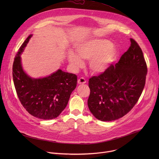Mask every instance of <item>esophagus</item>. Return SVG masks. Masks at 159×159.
Instances as JSON below:
<instances>
[{"mask_svg": "<svg viewBox=\"0 0 159 159\" xmlns=\"http://www.w3.org/2000/svg\"><path fill=\"white\" fill-rule=\"evenodd\" d=\"M77 83H78V84H84L86 83V80H85V79L84 78L81 77V78L78 79Z\"/></svg>", "mask_w": 159, "mask_h": 159, "instance_id": "esophagus-1", "label": "esophagus"}]
</instances>
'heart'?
Wrapping results in <instances>:
<instances>
[{
    "label": "heart",
    "mask_w": 159,
    "mask_h": 159,
    "mask_svg": "<svg viewBox=\"0 0 159 159\" xmlns=\"http://www.w3.org/2000/svg\"><path fill=\"white\" fill-rule=\"evenodd\" d=\"M111 41L105 39H93L83 42L75 48L77 54L70 52L68 60L74 70L84 65L82 59L90 60L89 68L92 72L100 74L106 72L115 61L118 51L112 47Z\"/></svg>",
    "instance_id": "1"
}]
</instances>
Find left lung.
Returning <instances> with one entry per match:
<instances>
[{
  "label": "left lung",
  "mask_w": 159,
  "mask_h": 159,
  "mask_svg": "<svg viewBox=\"0 0 159 159\" xmlns=\"http://www.w3.org/2000/svg\"><path fill=\"white\" fill-rule=\"evenodd\" d=\"M127 52L114 66L89 81L87 104L98 120L111 121L122 118L139 101L145 84L147 64L138 43L130 39Z\"/></svg>",
  "instance_id": "left-lung-1"
}]
</instances>
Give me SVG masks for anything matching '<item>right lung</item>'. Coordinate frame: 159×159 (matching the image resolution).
Returning a JSON list of instances; mask_svg holds the SVG:
<instances>
[{
	"label": "right lung",
	"mask_w": 159,
	"mask_h": 159,
	"mask_svg": "<svg viewBox=\"0 0 159 159\" xmlns=\"http://www.w3.org/2000/svg\"><path fill=\"white\" fill-rule=\"evenodd\" d=\"M32 36L26 38L15 57L13 81L20 103L30 115L42 120H52L66 107L77 86V77L60 69L43 78L29 76L22 69L20 55Z\"/></svg>",
	"instance_id": "right-lung-1"
}]
</instances>
